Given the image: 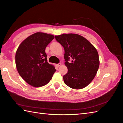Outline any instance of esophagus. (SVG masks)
<instances>
[{"label":"esophagus","mask_w":123,"mask_h":123,"mask_svg":"<svg viewBox=\"0 0 123 123\" xmlns=\"http://www.w3.org/2000/svg\"><path fill=\"white\" fill-rule=\"evenodd\" d=\"M61 66V63H58V64H56V66L57 67H59Z\"/></svg>","instance_id":"esophagus-1"}]
</instances>
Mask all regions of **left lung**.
I'll use <instances>...</instances> for the list:
<instances>
[{"label": "left lung", "instance_id": "left-lung-1", "mask_svg": "<svg viewBox=\"0 0 123 123\" xmlns=\"http://www.w3.org/2000/svg\"><path fill=\"white\" fill-rule=\"evenodd\" d=\"M55 38L64 49V64L68 68V73L63 77L64 83L73 89L85 87L95 77L99 67L97 49L77 34H62Z\"/></svg>", "mask_w": 123, "mask_h": 123}]
</instances>
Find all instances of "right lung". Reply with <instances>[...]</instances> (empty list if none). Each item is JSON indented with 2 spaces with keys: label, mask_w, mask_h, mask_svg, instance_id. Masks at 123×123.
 <instances>
[{
  "label": "right lung",
  "mask_w": 123,
  "mask_h": 123,
  "mask_svg": "<svg viewBox=\"0 0 123 123\" xmlns=\"http://www.w3.org/2000/svg\"><path fill=\"white\" fill-rule=\"evenodd\" d=\"M54 38L52 35L36 32L29 36L19 45L15 63L19 74L33 87L46 85L56 71L47 62L45 49Z\"/></svg>",
  "instance_id": "add662e5"
}]
</instances>
